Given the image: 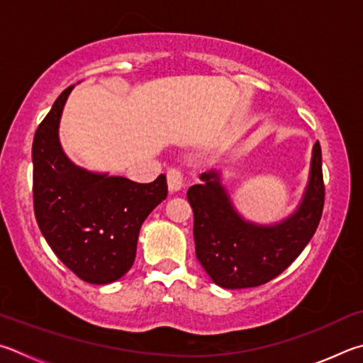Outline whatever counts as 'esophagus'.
Here are the masks:
<instances>
[{
	"instance_id": "34e87169",
	"label": "esophagus",
	"mask_w": 363,
	"mask_h": 363,
	"mask_svg": "<svg viewBox=\"0 0 363 363\" xmlns=\"http://www.w3.org/2000/svg\"><path fill=\"white\" fill-rule=\"evenodd\" d=\"M167 185L170 193H177L183 188V174L178 169H170L167 172Z\"/></svg>"
}]
</instances>
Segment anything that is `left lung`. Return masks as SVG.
I'll return each mask as SVG.
<instances>
[{"label": "left lung", "mask_w": 363, "mask_h": 363, "mask_svg": "<svg viewBox=\"0 0 363 363\" xmlns=\"http://www.w3.org/2000/svg\"><path fill=\"white\" fill-rule=\"evenodd\" d=\"M188 189L194 213L196 258L223 289H249L269 282L295 262L319 226L323 211L322 151L313 146L308 185L300 206L274 225L245 220L234 207L217 170L201 174Z\"/></svg>", "instance_id": "1"}]
</instances>
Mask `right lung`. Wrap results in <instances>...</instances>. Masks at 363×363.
<instances>
[{
  "label": "right lung",
  "mask_w": 363,
  "mask_h": 363,
  "mask_svg": "<svg viewBox=\"0 0 363 363\" xmlns=\"http://www.w3.org/2000/svg\"><path fill=\"white\" fill-rule=\"evenodd\" d=\"M73 87L59 95L35 133V217L68 269L84 282L104 285L132 268L140 228L167 198V180L161 174L151 183H137L89 172L69 161L60 145L59 124Z\"/></svg>",
  "instance_id": "obj_1"
}]
</instances>
